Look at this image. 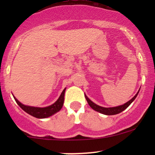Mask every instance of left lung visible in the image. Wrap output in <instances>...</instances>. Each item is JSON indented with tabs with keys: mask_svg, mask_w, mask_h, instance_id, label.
Instances as JSON below:
<instances>
[{
	"mask_svg": "<svg viewBox=\"0 0 155 155\" xmlns=\"http://www.w3.org/2000/svg\"><path fill=\"white\" fill-rule=\"evenodd\" d=\"M140 90V89H139ZM139 90L138 92L136 94V95L133 97L132 99H130L129 101H127V103L124 104L123 105H121V106H116V107H110V108H106V107H102V106H98V105L95 104V103H93L92 101L90 100V98L85 95V98H86L88 104L90 105V106L91 107L92 109L95 110V111L99 112V113L103 114L105 115H114V114H120L122 111H123L124 110H125L128 106L132 104V102L133 101L136 99V97L138 95V92H139Z\"/></svg>",
	"mask_w": 155,
	"mask_h": 155,
	"instance_id": "left-lung-1",
	"label": "left lung"
}]
</instances>
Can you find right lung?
<instances>
[{
	"mask_svg": "<svg viewBox=\"0 0 155 155\" xmlns=\"http://www.w3.org/2000/svg\"><path fill=\"white\" fill-rule=\"evenodd\" d=\"M65 90H66V88L64 89L63 91L62 92L61 95H60L59 98L55 101L54 104L49 106H47V107H34V106H26V105L22 104V103L19 102L14 96V95L13 97L16 102H17V104L19 106V107L22 108L23 111H25L26 113L29 114L30 115L35 117V118L44 119L52 116L54 114H56L57 112L60 111V109H61L63 106Z\"/></svg>",
	"mask_w": 155,
	"mask_h": 155,
	"instance_id": "obj_1",
	"label": "right lung"
}]
</instances>
